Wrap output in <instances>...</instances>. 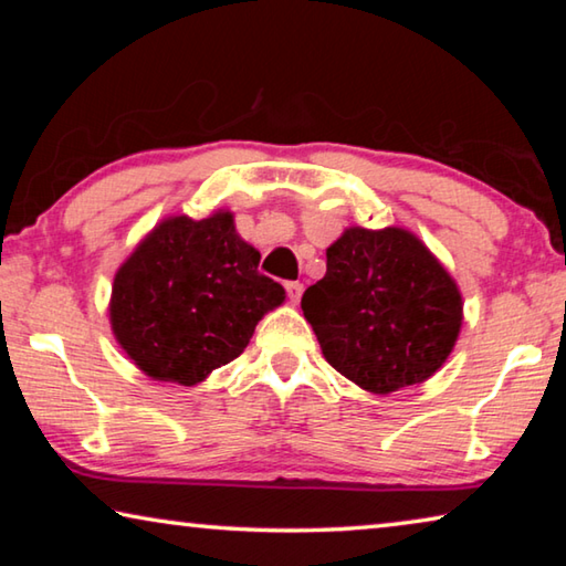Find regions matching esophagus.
<instances>
[{"mask_svg": "<svg viewBox=\"0 0 566 566\" xmlns=\"http://www.w3.org/2000/svg\"><path fill=\"white\" fill-rule=\"evenodd\" d=\"M284 286H286V294H290V300H292L294 304L300 302V296H302V292H304V286H302L300 282H286Z\"/></svg>", "mask_w": 566, "mask_h": 566, "instance_id": "34e87169", "label": "esophagus"}]
</instances>
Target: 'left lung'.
Listing matches in <instances>:
<instances>
[{
	"mask_svg": "<svg viewBox=\"0 0 566 566\" xmlns=\"http://www.w3.org/2000/svg\"><path fill=\"white\" fill-rule=\"evenodd\" d=\"M462 294L419 237L349 227L327 249V274L302 296L324 359L361 389L421 385L452 354Z\"/></svg>",
	"mask_w": 566,
	"mask_h": 566,
	"instance_id": "left-lung-1",
	"label": "left lung"
}]
</instances>
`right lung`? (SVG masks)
Returning a JSON list of instances; mask_svg holds the SVG:
<instances>
[{
    "label": "right lung",
    "mask_w": 566,
    "mask_h": 566,
    "mask_svg": "<svg viewBox=\"0 0 566 566\" xmlns=\"http://www.w3.org/2000/svg\"><path fill=\"white\" fill-rule=\"evenodd\" d=\"M256 266L260 252L237 234L232 212L167 217L114 274V337L147 377L195 387L237 359L284 302V286Z\"/></svg>",
    "instance_id": "add662e5"
}]
</instances>
